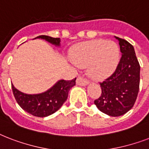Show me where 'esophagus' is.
Masks as SVG:
<instances>
[{"mask_svg": "<svg viewBox=\"0 0 149 149\" xmlns=\"http://www.w3.org/2000/svg\"><path fill=\"white\" fill-rule=\"evenodd\" d=\"M89 84V81L86 79L84 78L81 76L77 77V85H79V86H86Z\"/></svg>", "mask_w": 149, "mask_h": 149, "instance_id": "1", "label": "esophagus"}]
</instances>
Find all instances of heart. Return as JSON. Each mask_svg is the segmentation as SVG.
<instances>
[{
    "instance_id": "obj_1",
    "label": "heart",
    "mask_w": 149,
    "mask_h": 149,
    "mask_svg": "<svg viewBox=\"0 0 149 149\" xmlns=\"http://www.w3.org/2000/svg\"><path fill=\"white\" fill-rule=\"evenodd\" d=\"M120 50L113 41L96 39L82 43L72 50V60L79 66L88 65V73L97 80L113 73L119 62Z\"/></svg>"
}]
</instances>
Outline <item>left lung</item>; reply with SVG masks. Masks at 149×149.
<instances>
[{"mask_svg": "<svg viewBox=\"0 0 149 149\" xmlns=\"http://www.w3.org/2000/svg\"><path fill=\"white\" fill-rule=\"evenodd\" d=\"M115 38L122 56L113 74L100 83L101 96L94 100L100 111L112 117L123 115L132 108L140 84V65L133 45L125 39Z\"/></svg>", "mask_w": 149, "mask_h": 149, "instance_id": "8db88e82", "label": "left lung"}]
</instances>
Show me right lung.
Wrapping results in <instances>:
<instances>
[{"mask_svg": "<svg viewBox=\"0 0 149 149\" xmlns=\"http://www.w3.org/2000/svg\"><path fill=\"white\" fill-rule=\"evenodd\" d=\"M49 42L59 46L60 38L47 36H39ZM76 79L72 80H58L52 87L44 93L38 94H26L19 91L11 84L13 94L16 101L24 111L36 117L44 118L58 111L68 97V93L76 85Z\"/></svg>", "mask_w": 149, "mask_h": 149, "instance_id": "add662e5", "label": "right lung"}]
</instances>
